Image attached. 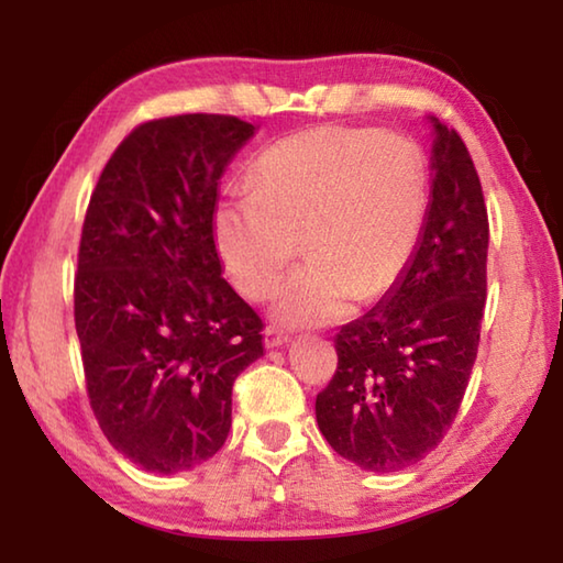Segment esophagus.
<instances>
[{"instance_id":"esophagus-1","label":"esophagus","mask_w":563,"mask_h":563,"mask_svg":"<svg viewBox=\"0 0 563 563\" xmlns=\"http://www.w3.org/2000/svg\"><path fill=\"white\" fill-rule=\"evenodd\" d=\"M290 338L285 335L283 330H278V328H273V325H268L263 330V342H265V347H280V345H285V342H288Z\"/></svg>"}]
</instances>
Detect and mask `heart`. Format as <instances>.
<instances>
[{
    "instance_id": "b5f03b06",
    "label": "heart",
    "mask_w": 563,
    "mask_h": 563,
    "mask_svg": "<svg viewBox=\"0 0 563 563\" xmlns=\"http://www.w3.org/2000/svg\"><path fill=\"white\" fill-rule=\"evenodd\" d=\"M251 190L218 201L216 251L235 290L263 300L300 253L278 316L320 325L352 300L393 292L412 265L430 216V161L415 139L379 129L318 126L255 158Z\"/></svg>"
}]
</instances>
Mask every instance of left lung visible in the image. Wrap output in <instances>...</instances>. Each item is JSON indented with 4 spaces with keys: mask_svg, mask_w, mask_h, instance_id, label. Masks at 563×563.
I'll return each instance as SVG.
<instances>
[{
    "mask_svg": "<svg viewBox=\"0 0 563 563\" xmlns=\"http://www.w3.org/2000/svg\"><path fill=\"white\" fill-rule=\"evenodd\" d=\"M432 203L405 280L342 325L338 369L316 399L322 437L369 472H397L450 432L470 385L487 300L489 218L454 129L434 121Z\"/></svg>",
    "mask_w": 563,
    "mask_h": 563,
    "instance_id": "8db88e82",
    "label": "left lung"
}]
</instances>
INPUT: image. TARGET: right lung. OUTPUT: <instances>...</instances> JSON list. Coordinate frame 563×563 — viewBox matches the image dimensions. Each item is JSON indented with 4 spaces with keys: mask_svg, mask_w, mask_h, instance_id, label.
Masks as SVG:
<instances>
[{
    "mask_svg": "<svg viewBox=\"0 0 563 563\" xmlns=\"http://www.w3.org/2000/svg\"><path fill=\"white\" fill-rule=\"evenodd\" d=\"M255 126L225 113L139 123L113 151L84 218L74 322L89 405L146 472L221 450L233 383L263 355V320L221 278L218 180Z\"/></svg>",
    "mask_w": 563,
    "mask_h": 563,
    "instance_id": "obj_1",
    "label": "right lung"
}]
</instances>
